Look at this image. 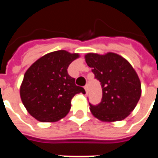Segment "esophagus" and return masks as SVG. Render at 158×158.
<instances>
[{
	"instance_id": "34e87169",
	"label": "esophagus",
	"mask_w": 158,
	"mask_h": 158,
	"mask_svg": "<svg viewBox=\"0 0 158 158\" xmlns=\"http://www.w3.org/2000/svg\"><path fill=\"white\" fill-rule=\"evenodd\" d=\"M85 92L88 93V85L85 86Z\"/></svg>"
}]
</instances>
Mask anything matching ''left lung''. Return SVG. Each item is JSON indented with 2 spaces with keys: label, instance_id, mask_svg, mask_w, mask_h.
Returning a JSON list of instances; mask_svg holds the SVG:
<instances>
[{
  "label": "left lung",
  "instance_id": "1",
  "mask_svg": "<svg viewBox=\"0 0 158 158\" xmlns=\"http://www.w3.org/2000/svg\"><path fill=\"white\" fill-rule=\"evenodd\" d=\"M85 62L101 82L102 102L89 109L102 122L121 121L129 116L141 96V84L135 70L125 58L113 52L87 53Z\"/></svg>",
  "mask_w": 158,
  "mask_h": 158
}]
</instances>
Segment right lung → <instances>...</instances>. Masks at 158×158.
Listing matches in <instances>:
<instances>
[{"mask_svg":"<svg viewBox=\"0 0 158 158\" xmlns=\"http://www.w3.org/2000/svg\"><path fill=\"white\" fill-rule=\"evenodd\" d=\"M79 53L60 50L50 52L26 71L20 86V97L28 113L40 122H56L69 113L76 94L85 90L69 75V64Z\"/></svg>","mask_w":158,"mask_h":158,"instance_id":"1","label":"right lung"}]
</instances>
